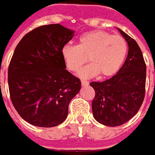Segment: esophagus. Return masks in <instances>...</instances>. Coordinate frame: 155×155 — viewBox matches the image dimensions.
<instances>
[{
  "label": "esophagus",
  "mask_w": 155,
  "mask_h": 155,
  "mask_svg": "<svg viewBox=\"0 0 155 155\" xmlns=\"http://www.w3.org/2000/svg\"><path fill=\"white\" fill-rule=\"evenodd\" d=\"M81 84H82V86H88V83L87 81H84V80H82L81 81Z\"/></svg>",
  "instance_id": "esophagus-1"
}]
</instances>
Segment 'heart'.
I'll use <instances>...</instances> for the list:
<instances>
[{"label":"heart","instance_id":"b5f03b06","mask_svg":"<svg viewBox=\"0 0 155 155\" xmlns=\"http://www.w3.org/2000/svg\"><path fill=\"white\" fill-rule=\"evenodd\" d=\"M127 44L120 35L94 30L84 33L78 38V45H66L61 55L67 69L77 71L87 61L91 63L80 70L78 75L89 78L100 74L108 78L116 74L124 61Z\"/></svg>","mask_w":155,"mask_h":155}]
</instances>
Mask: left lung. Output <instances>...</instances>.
<instances>
[{
  "mask_svg": "<svg viewBox=\"0 0 155 155\" xmlns=\"http://www.w3.org/2000/svg\"><path fill=\"white\" fill-rule=\"evenodd\" d=\"M128 45V54L116 75L104 82H92L95 91L92 111L98 122L108 127L124 124L136 115L145 95L146 65L137 42L118 28Z\"/></svg>",
  "mask_w": 155,
  "mask_h": 155,
  "instance_id": "obj_1",
  "label": "left lung"
}]
</instances>
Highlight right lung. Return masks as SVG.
<instances>
[{"instance_id": "1", "label": "right lung", "mask_w": 155, "mask_h": 155, "mask_svg": "<svg viewBox=\"0 0 155 155\" xmlns=\"http://www.w3.org/2000/svg\"><path fill=\"white\" fill-rule=\"evenodd\" d=\"M74 31L61 24L38 27L22 37L8 67L12 104L23 120L40 127L62 123L68 104L81 88L66 70L61 50Z\"/></svg>"}]
</instances>
